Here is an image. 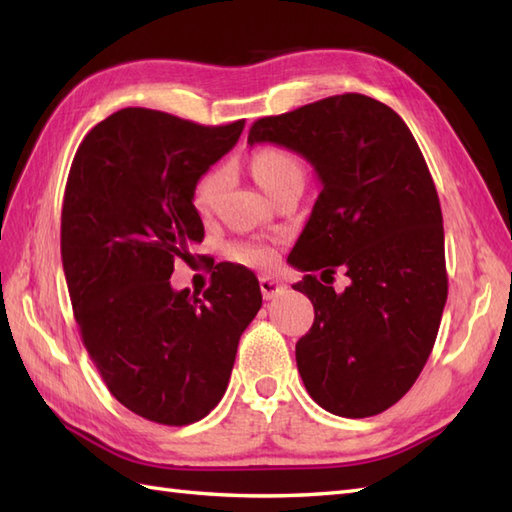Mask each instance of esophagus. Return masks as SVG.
Masks as SVG:
<instances>
[{
  "mask_svg": "<svg viewBox=\"0 0 512 512\" xmlns=\"http://www.w3.org/2000/svg\"><path fill=\"white\" fill-rule=\"evenodd\" d=\"M259 288H262V295L266 301L279 297L281 292H286V284H281L275 277H262L259 279Z\"/></svg>",
  "mask_w": 512,
  "mask_h": 512,
  "instance_id": "obj_1",
  "label": "esophagus"
}]
</instances>
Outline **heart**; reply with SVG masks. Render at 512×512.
I'll return each instance as SVG.
<instances>
[{
	"label": "heart",
	"mask_w": 512,
	"mask_h": 512,
	"mask_svg": "<svg viewBox=\"0 0 512 512\" xmlns=\"http://www.w3.org/2000/svg\"><path fill=\"white\" fill-rule=\"evenodd\" d=\"M250 169H253L255 180L273 195L281 184H286L295 178H301L303 171L299 160L290 154V151L281 147H264L250 160ZM226 184V171L222 167L206 171L198 180L193 189V206L195 211L206 215L215 209L217 198ZM237 257L246 264L253 266H266L273 262V248L264 244H244L237 248Z\"/></svg>",
	"instance_id": "obj_1"
}]
</instances>
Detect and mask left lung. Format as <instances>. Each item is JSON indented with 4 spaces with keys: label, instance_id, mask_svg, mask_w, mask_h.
I'll return each mask as SVG.
<instances>
[{
    "label": "left lung",
    "instance_id": "left-lung-1",
    "mask_svg": "<svg viewBox=\"0 0 512 512\" xmlns=\"http://www.w3.org/2000/svg\"><path fill=\"white\" fill-rule=\"evenodd\" d=\"M306 158L321 193L288 262L306 277L314 323L297 341L312 400L343 418L389 409L416 383L436 343L447 264L436 184L405 121L376 99L339 94L253 123L248 145ZM351 277L343 293L322 278Z\"/></svg>",
    "mask_w": 512,
    "mask_h": 512
}]
</instances>
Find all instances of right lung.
<instances>
[{"mask_svg":"<svg viewBox=\"0 0 512 512\" xmlns=\"http://www.w3.org/2000/svg\"><path fill=\"white\" fill-rule=\"evenodd\" d=\"M242 129L125 107L83 138L65 184L61 259L85 350L121 405L169 427L222 400L239 336L262 308L244 266H215L202 297L169 284L173 262L204 239L195 184Z\"/></svg>","mask_w":512,"mask_h":512,"instance_id":"add662e5","label":"right lung"}]
</instances>
